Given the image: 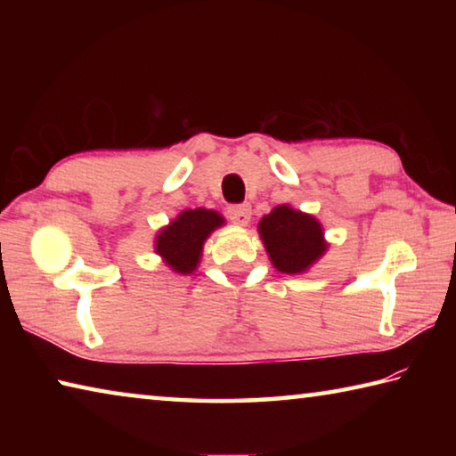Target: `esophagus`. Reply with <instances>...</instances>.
I'll return each instance as SVG.
<instances>
[{
  "mask_svg": "<svg viewBox=\"0 0 456 456\" xmlns=\"http://www.w3.org/2000/svg\"><path fill=\"white\" fill-rule=\"evenodd\" d=\"M229 219L235 223V225H241L245 227L247 223L251 221V205L249 203H243V205H231L229 209Z\"/></svg>",
  "mask_w": 456,
  "mask_h": 456,
  "instance_id": "esophagus-1",
  "label": "esophagus"
}]
</instances>
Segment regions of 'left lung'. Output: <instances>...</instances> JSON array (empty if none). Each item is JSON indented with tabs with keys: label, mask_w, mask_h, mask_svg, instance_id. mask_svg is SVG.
Returning <instances> with one entry per match:
<instances>
[{
	"label": "left lung",
	"mask_w": 456,
	"mask_h": 456,
	"mask_svg": "<svg viewBox=\"0 0 456 456\" xmlns=\"http://www.w3.org/2000/svg\"><path fill=\"white\" fill-rule=\"evenodd\" d=\"M257 231L272 265L285 275L305 273L330 247L322 223L291 205L273 207L261 217Z\"/></svg>",
	"instance_id": "left-lung-1"
}]
</instances>
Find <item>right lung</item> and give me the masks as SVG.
<instances>
[{
    "label": "right lung",
    "mask_w": 456,
    "mask_h": 456,
    "mask_svg": "<svg viewBox=\"0 0 456 456\" xmlns=\"http://www.w3.org/2000/svg\"><path fill=\"white\" fill-rule=\"evenodd\" d=\"M225 225V217L213 209H184L154 237V253L175 273L191 275L203 257L205 241L215 229Z\"/></svg>",
    "instance_id": "right-lung-1"
}]
</instances>
